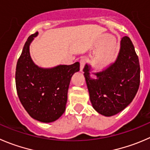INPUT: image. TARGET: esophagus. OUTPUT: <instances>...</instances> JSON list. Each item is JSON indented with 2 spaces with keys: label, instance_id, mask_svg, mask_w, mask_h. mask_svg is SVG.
I'll list each match as a JSON object with an SVG mask.
<instances>
[{
  "label": "esophagus",
  "instance_id": "esophagus-1",
  "mask_svg": "<svg viewBox=\"0 0 150 150\" xmlns=\"http://www.w3.org/2000/svg\"><path fill=\"white\" fill-rule=\"evenodd\" d=\"M86 63V58L85 57L81 58V60H80V64H81V71H83Z\"/></svg>",
  "mask_w": 150,
  "mask_h": 150
}]
</instances>
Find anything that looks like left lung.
Wrapping results in <instances>:
<instances>
[{
	"label": "left lung",
	"mask_w": 150,
	"mask_h": 150,
	"mask_svg": "<svg viewBox=\"0 0 150 150\" xmlns=\"http://www.w3.org/2000/svg\"><path fill=\"white\" fill-rule=\"evenodd\" d=\"M91 67L86 64L84 76L93 108L99 114L111 117L124 110L134 99L140 85V64L128 36L121 40L117 60L109 67L89 76Z\"/></svg>",
	"instance_id": "8db88e82"
}]
</instances>
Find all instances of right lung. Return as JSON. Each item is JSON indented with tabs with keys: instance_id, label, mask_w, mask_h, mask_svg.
<instances>
[{
	"instance_id": "add662e5",
	"label": "right lung",
	"mask_w": 150,
	"mask_h": 150,
	"mask_svg": "<svg viewBox=\"0 0 150 150\" xmlns=\"http://www.w3.org/2000/svg\"><path fill=\"white\" fill-rule=\"evenodd\" d=\"M38 32L25 43L16 67L17 95L32 118L42 122L56 121L64 112L71 78L80 70V63L59 65L51 69L36 66L29 53V46Z\"/></svg>"
}]
</instances>
